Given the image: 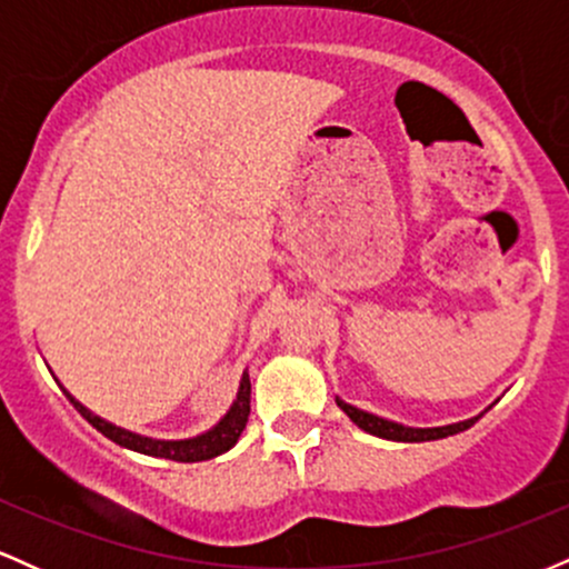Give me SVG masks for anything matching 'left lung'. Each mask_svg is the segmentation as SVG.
<instances>
[{
	"label": "left lung",
	"mask_w": 569,
	"mask_h": 569,
	"mask_svg": "<svg viewBox=\"0 0 569 569\" xmlns=\"http://www.w3.org/2000/svg\"><path fill=\"white\" fill-rule=\"evenodd\" d=\"M337 407L342 409L345 415H348L358 428L367 430V433H371V436H380V439H388V441H436V439H447V436H455V433H460V430H468L481 417V415H476V417H471V420L452 422V426H441V428H409V426H401V422L385 420V417L371 415V411H363V409L352 407V403H345L342 398H337Z\"/></svg>",
	"instance_id": "1"
}]
</instances>
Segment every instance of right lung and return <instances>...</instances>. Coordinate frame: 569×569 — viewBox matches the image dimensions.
<instances>
[{
  "instance_id": "1",
  "label": "right lung",
  "mask_w": 569,
  "mask_h": 569,
  "mask_svg": "<svg viewBox=\"0 0 569 569\" xmlns=\"http://www.w3.org/2000/svg\"><path fill=\"white\" fill-rule=\"evenodd\" d=\"M63 388V385H61ZM63 393L74 409L80 411L84 420L90 422L96 430H101L107 439H112L120 447L133 449V452L149 455V457H166V460H176V462H200V460H211V457L224 455L227 449H232L238 443L240 433H243L248 415H251V380H248V371H243V380H240L238 396H234L230 411L206 433L194 436V439H181V441H160V439H149V436H139L133 430L117 428L112 422L101 420V417L93 415L88 407H82L74 396L63 388Z\"/></svg>"
}]
</instances>
